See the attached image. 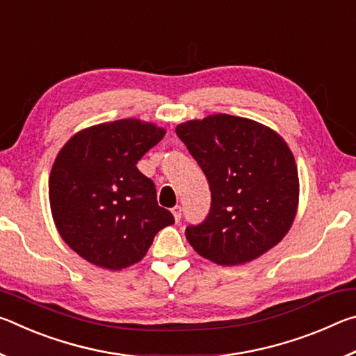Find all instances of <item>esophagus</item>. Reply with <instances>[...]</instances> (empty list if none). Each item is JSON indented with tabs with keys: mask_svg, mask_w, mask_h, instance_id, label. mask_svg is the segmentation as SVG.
<instances>
[{
	"mask_svg": "<svg viewBox=\"0 0 356 356\" xmlns=\"http://www.w3.org/2000/svg\"><path fill=\"white\" fill-rule=\"evenodd\" d=\"M171 212H172L174 220L179 222L180 221V216H182V209H180V206H176V207L171 209Z\"/></svg>",
	"mask_w": 356,
	"mask_h": 356,
	"instance_id": "34e87169",
	"label": "esophagus"
}]
</instances>
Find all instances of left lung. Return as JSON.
I'll return each instance as SVG.
<instances>
[{"label": "left lung", "instance_id": "1", "mask_svg": "<svg viewBox=\"0 0 356 356\" xmlns=\"http://www.w3.org/2000/svg\"><path fill=\"white\" fill-rule=\"evenodd\" d=\"M184 141L209 180L212 207L185 237L218 265L254 261L291 231L298 210L295 156L278 131L248 118L210 114L179 124Z\"/></svg>", "mask_w": 356, "mask_h": 356}]
</instances>
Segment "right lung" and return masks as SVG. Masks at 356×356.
Here are the masks:
<instances>
[{
  "label": "right lung",
  "instance_id": "1",
  "mask_svg": "<svg viewBox=\"0 0 356 356\" xmlns=\"http://www.w3.org/2000/svg\"><path fill=\"white\" fill-rule=\"evenodd\" d=\"M165 134L154 122L119 119L76 131L58 152L48 179L51 216L84 261L114 272L127 268L174 222L156 202L152 180L136 168Z\"/></svg>",
  "mask_w": 356,
  "mask_h": 356
}]
</instances>
